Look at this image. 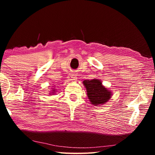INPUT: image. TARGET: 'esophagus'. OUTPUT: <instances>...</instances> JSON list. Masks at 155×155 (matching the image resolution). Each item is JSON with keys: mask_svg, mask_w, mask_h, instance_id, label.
Listing matches in <instances>:
<instances>
[{"mask_svg": "<svg viewBox=\"0 0 155 155\" xmlns=\"http://www.w3.org/2000/svg\"><path fill=\"white\" fill-rule=\"evenodd\" d=\"M68 80L70 81H76L77 80V76L75 74H71L69 76V77H68Z\"/></svg>", "mask_w": 155, "mask_h": 155, "instance_id": "esophagus-1", "label": "esophagus"}]
</instances>
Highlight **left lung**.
Segmentation results:
<instances>
[{
    "label": "left lung",
    "mask_w": 155,
    "mask_h": 155,
    "mask_svg": "<svg viewBox=\"0 0 155 155\" xmlns=\"http://www.w3.org/2000/svg\"><path fill=\"white\" fill-rule=\"evenodd\" d=\"M83 83L87 90L88 98L93 105H103L111 98V91L104 87L101 80L96 78L85 80Z\"/></svg>",
    "instance_id": "obj_1"
}]
</instances>
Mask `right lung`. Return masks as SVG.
<instances>
[{
	"label": "right lung",
	"instance_id": "obj_1",
	"mask_svg": "<svg viewBox=\"0 0 155 155\" xmlns=\"http://www.w3.org/2000/svg\"><path fill=\"white\" fill-rule=\"evenodd\" d=\"M55 92H56V90H54V89L53 88V89H52V90L51 91V94H54Z\"/></svg>",
	"mask_w": 155,
	"mask_h": 155
}]
</instances>
